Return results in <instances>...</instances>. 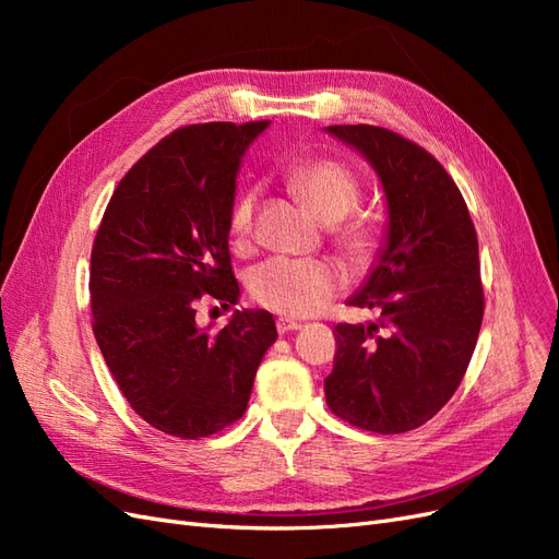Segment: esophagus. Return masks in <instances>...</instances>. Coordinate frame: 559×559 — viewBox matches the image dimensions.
I'll return each instance as SVG.
<instances>
[{
  "label": "esophagus",
  "instance_id": "1",
  "mask_svg": "<svg viewBox=\"0 0 559 559\" xmlns=\"http://www.w3.org/2000/svg\"><path fill=\"white\" fill-rule=\"evenodd\" d=\"M298 329H300V321H296V319H289V317L277 319V331L280 333H292V331H298Z\"/></svg>",
  "mask_w": 559,
  "mask_h": 559
}]
</instances>
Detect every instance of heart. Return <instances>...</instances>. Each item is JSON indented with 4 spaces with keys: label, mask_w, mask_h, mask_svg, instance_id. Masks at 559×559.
Listing matches in <instances>:
<instances>
[{
    "label": "heart",
    "mask_w": 559,
    "mask_h": 559,
    "mask_svg": "<svg viewBox=\"0 0 559 559\" xmlns=\"http://www.w3.org/2000/svg\"><path fill=\"white\" fill-rule=\"evenodd\" d=\"M289 186L324 224L343 222L359 207L361 200L359 177L335 158L298 163L289 173ZM257 198V189H247L233 202L230 230L238 240H245L251 233ZM333 238L354 261L368 259L376 249V230L366 222L337 226ZM247 284L259 306L289 317H310L324 310L341 292L343 275L333 263L321 259H270L251 270Z\"/></svg>",
    "instance_id": "b5f03b06"
}]
</instances>
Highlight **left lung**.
Instances as JSON below:
<instances>
[{
    "instance_id": "left-lung-1",
    "label": "left lung",
    "mask_w": 559,
    "mask_h": 559,
    "mask_svg": "<svg viewBox=\"0 0 559 559\" xmlns=\"http://www.w3.org/2000/svg\"><path fill=\"white\" fill-rule=\"evenodd\" d=\"M326 132L373 165L389 214L378 261L347 300L380 310V319L335 326L326 403L354 427L403 433L452 399L476 349L485 310L478 235L460 189L429 151L366 123Z\"/></svg>"
}]
</instances>
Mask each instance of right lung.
Returning a JSON list of instances; mask_svg holds the SVG:
<instances>
[{"label":"right lung","instance_id":"add662e5","mask_svg":"<svg viewBox=\"0 0 559 559\" xmlns=\"http://www.w3.org/2000/svg\"><path fill=\"white\" fill-rule=\"evenodd\" d=\"M270 121L198 123L163 138L116 186L91 253L93 333L132 411L186 441L240 419L275 319L235 310L200 329L202 296L235 306L228 233L247 146Z\"/></svg>","mask_w":559,"mask_h":559}]
</instances>
